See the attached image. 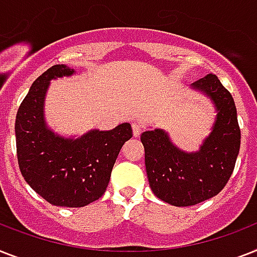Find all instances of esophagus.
Masks as SVG:
<instances>
[{
  "label": "esophagus",
  "mask_w": 257,
  "mask_h": 257,
  "mask_svg": "<svg viewBox=\"0 0 257 257\" xmlns=\"http://www.w3.org/2000/svg\"><path fill=\"white\" fill-rule=\"evenodd\" d=\"M132 129H133V136H135V137H139V136L141 135V132H143V126H141L139 122H133Z\"/></svg>",
  "instance_id": "esophagus-1"
}]
</instances>
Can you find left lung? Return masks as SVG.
<instances>
[{
  "mask_svg": "<svg viewBox=\"0 0 257 257\" xmlns=\"http://www.w3.org/2000/svg\"><path fill=\"white\" fill-rule=\"evenodd\" d=\"M191 88L210 97L216 109L211 133L198 152L179 149L164 129L141 135L150 189L161 201L177 207L194 206L220 193L232 174L240 149L235 101L218 76L207 74L194 81Z\"/></svg>",
  "mask_w": 257,
  "mask_h": 257,
  "instance_id": "obj_1",
  "label": "left lung"
}]
</instances>
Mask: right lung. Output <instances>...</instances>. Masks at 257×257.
Returning a JSON list of instances; mask_svg holds the SVG:
<instances>
[{
	"instance_id": "add662e5",
	"label": "right lung",
	"mask_w": 257,
	"mask_h": 257,
	"mask_svg": "<svg viewBox=\"0 0 257 257\" xmlns=\"http://www.w3.org/2000/svg\"><path fill=\"white\" fill-rule=\"evenodd\" d=\"M75 71L55 64L35 79L16 117L17 157L21 173L43 199L60 207H83L107 190L110 173L125 141L128 122L112 131L93 129L78 139L54 133L45 121V96L50 80Z\"/></svg>"
}]
</instances>
